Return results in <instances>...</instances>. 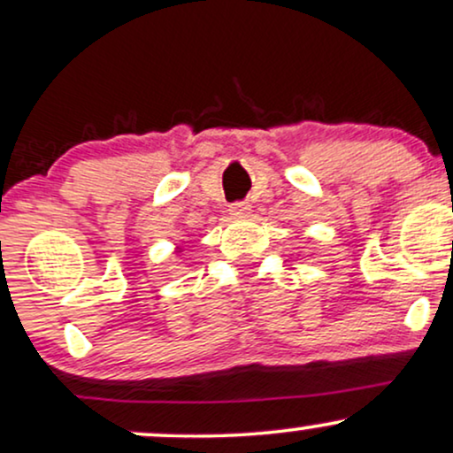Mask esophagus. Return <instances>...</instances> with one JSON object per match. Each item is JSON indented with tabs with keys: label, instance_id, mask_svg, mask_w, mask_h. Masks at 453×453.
Returning a JSON list of instances; mask_svg holds the SVG:
<instances>
[{
	"label": "esophagus",
	"instance_id": "obj_1",
	"mask_svg": "<svg viewBox=\"0 0 453 453\" xmlns=\"http://www.w3.org/2000/svg\"><path fill=\"white\" fill-rule=\"evenodd\" d=\"M228 214L233 218H245L252 214V205L245 203V201H237V203H233L231 208H228Z\"/></svg>",
	"mask_w": 453,
	"mask_h": 453
}]
</instances>
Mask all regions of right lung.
<instances>
[{
	"mask_svg": "<svg viewBox=\"0 0 453 453\" xmlns=\"http://www.w3.org/2000/svg\"><path fill=\"white\" fill-rule=\"evenodd\" d=\"M176 252H178V254H180V252H182V245H178V248H176Z\"/></svg>",
	"mask_w": 453,
	"mask_h": 453,
	"instance_id": "1",
	"label": "right lung"
}]
</instances>
